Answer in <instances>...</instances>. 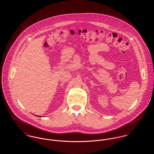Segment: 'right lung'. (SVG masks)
Here are the masks:
<instances>
[{"mask_svg":"<svg viewBox=\"0 0 154 154\" xmlns=\"http://www.w3.org/2000/svg\"><path fill=\"white\" fill-rule=\"evenodd\" d=\"M37 117H42L41 116H37Z\"/></svg>","mask_w":154,"mask_h":154,"instance_id":"1","label":"right lung"}]
</instances>
